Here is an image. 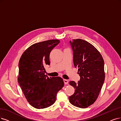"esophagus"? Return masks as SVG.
Listing matches in <instances>:
<instances>
[{"label": "esophagus", "mask_w": 121, "mask_h": 121, "mask_svg": "<svg viewBox=\"0 0 121 121\" xmlns=\"http://www.w3.org/2000/svg\"><path fill=\"white\" fill-rule=\"evenodd\" d=\"M63 81L65 84H67L68 83V80L66 79H63Z\"/></svg>", "instance_id": "esophagus-1"}]
</instances>
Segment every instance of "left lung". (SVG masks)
Masks as SVG:
<instances>
[{
	"label": "left lung",
	"mask_w": 121,
	"mask_h": 121,
	"mask_svg": "<svg viewBox=\"0 0 121 121\" xmlns=\"http://www.w3.org/2000/svg\"><path fill=\"white\" fill-rule=\"evenodd\" d=\"M69 42L74 65L78 68L80 79L78 83L69 82L75 92L69 99L73 105L86 108L97 100L104 82V61L97 49L85 40L73 39Z\"/></svg>",
	"instance_id": "8db88e82"
}]
</instances>
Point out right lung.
<instances>
[{"label": "right lung", "mask_w": 121, "mask_h": 121, "mask_svg": "<svg viewBox=\"0 0 121 121\" xmlns=\"http://www.w3.org/2000/svg\"><path fill=\"white\" fill-rule=\"evenodd\" d=\"M60 40H49L33 44L22 55L19 62L20 86L29 104L36 109L51 106L58 92L64 86L60 77H48L44 67L50 64L49 56Z\"/></svg>", "instance_id": "1"}]
</instances>
